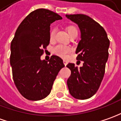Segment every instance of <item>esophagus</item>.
Segmentation results:
<instances>
[{"mask_svg": "<svg viewBox=\"0 0 121 121\" xmlns=\"http://www.w3.org/2000/svg\"><path fill=\"white\" fill-rule=\"evenodd\" d=\"M64 65H67V61L66 60H64Z\"/></svg>", "mask_w": 121, "mask_h": 121, "instance_id": "obj_1", "label": "esophagus"}]
</instances>
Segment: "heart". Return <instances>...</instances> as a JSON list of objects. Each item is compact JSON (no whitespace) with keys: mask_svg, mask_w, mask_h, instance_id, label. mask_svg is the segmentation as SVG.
<instances>
[{"mask_svg":"<svg viewBox=\"0 0 121 121\" xmlns=\"http://www.w3.org/2000/svg\"><path fill=\"white\" fill-rule=\"evenodd\" d=\"M67 31L69 36H78V31L77 28L74 26H69L67 28ZM56 35V29H52L50 33V40H54ZM71 52V48L70 47L65 46L64 45H57L54 49V54H56L59 56L65 57L67 56L68 54H69Z\"/></svg>","mask_w":121,"mask_h":121,"instance_id":"1","label":"heart"}]
</instances>
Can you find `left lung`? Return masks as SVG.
<instances>
[{"label": "left lung", "mask_w": 121, "mask_h": 121, "mask_svg": "<svg viewBox=\"0 0 121 121\" xmlns=\"http://www.w3.org/2000/svg\"><path fill=\"white\" fill-rule=\"evenodd\" d=\"M65 16L80 29L81 39L75 54H78V60L83 61L79 68L71 63L67 65L71 70L67 87L74 98L87 99L96 93L103 79L110 42L104 28L88 16L81 14Z\"/></svg>", "instance_id": "obj_1"}]
</instances>
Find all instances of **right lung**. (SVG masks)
Masks as SVG:
<instances>
[{
	"label": "right lung",
	"mask_w": 121,
	"mask_h": 121,
	"mask_svg": "<svg viewBox=\"0 0 121 121\" xmlns=\"http://www.w3.org/2000/svg\"><path fill=\"white\" fill-rule=\"evenodd\" d=\"M61 19L50 10L37 9L23 20L11 42L10 61L14 82L20 94L28 100L46 98L65 66L57 56H52L48 61L40 59L50 43V24Z\"/></svg>",
	"instance_id": "add662e5"
}]
</instances>
